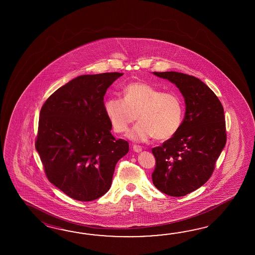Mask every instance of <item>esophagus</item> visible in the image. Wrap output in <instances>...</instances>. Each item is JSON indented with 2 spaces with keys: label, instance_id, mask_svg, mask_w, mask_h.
Listing matches in <instances>:
<instances>
[{
  "label": "esophagus",
  "instance_id": "34e87169",
  "mask_svg": "<svg viewBox=\"0 0 255 255\" xmlns=\"http://www.w3.org/2000/svg\"><path fill=\"white\" fill-rule=\"evenodd\" d=\"M133 150L135 152H140L142 150V146L138 145H133Z\"/></svg>",
  "mask_w": 255,
  "mask_h": 255
}]
</instances>
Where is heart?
I'll return each instance as SVG.
<instances>
[{
	"label": "heart",
	"mask_w": 255,
	"mask_h": 255,
	"mask_svg": "<svg viewBox=\"0 0 255 255\" xmlns=\"http://www.w3.org/2000/svg\"><path fill=\"white\" fill-rule=\"evenodd\" d=\"M123 96L105 102V112L117 133L128 131L136 119L140 121L128 134L133 140L146 141L153 136L167 140L179 131L184 114L179 94L135 82L124 87Z\"/></svg>",
	"instance_id": "obj_1"
}]
</instances>
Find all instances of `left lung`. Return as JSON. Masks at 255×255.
I'll return each instance as SVG.
<instances>
[{"mask_svg": "<svg viewBox=\"0 0 255 255\" xmlns=\"http://www.w3.org/2000/svg\"><path fill=\"white\" fill-rule=\"evenodd\" d=\"M175 84L184 97L186 113L179 131L152 148V173L157 190L172 197L187 195L212 177L226 144V123L221 101L195 76L178 72H153Z\"/></svg>", "mask_w": 255, "mask_h": 255, "instance_id": "obj_1", "label": "left lung"}]
</instances>
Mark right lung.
Segmentation results:
<instances>
[{"label":"right lung","mask_w":255,"mask_h":255,"mask_svg":"<svg viewBox=\"0 0 255 255\" xmlns=\"http://www.w3.org/2000/svg\"><path fill=\"white\" fill-rule=\"evenodd\" d=\"M122 73L77 76L53 93L40 111L35 148L51 183L72 199L97 200L109 191L128 142L116 139L104 97Z\"/></svg>","instance_id":"obj_1"}]
</instances>
